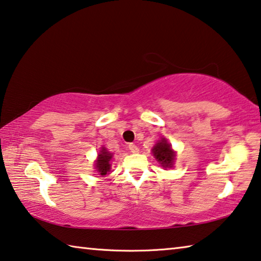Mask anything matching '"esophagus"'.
I'll use <instances>...</instances> for the list:
<instances>
[{"instance_id": "obj_1", "label": "esophagus", "mask_w": 261, "mask_h": 261, "mask_svg": "<svg viewBox=\"0 0 261 261\" xmlns=\"http://www.w3.org/2000/svg\"><path fill=\"white\" fill-rule=\"evenodd\" d=\"M129 149H130V152H132V153H138L139 152L138 146H137V145H135V144H129Z\"/></svg>"}]
</instances>
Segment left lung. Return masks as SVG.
<instances>
[{"instance_id":"1","label":"left lung","mask_w":261,"mask_h":261,"mask_svg":"<svg viewBox=\"0 0 261 261\" xmlns=\"http://www.w3.org/2000/svg\"><path fill=\"white\" fill-rule=\"evenodd\" d=\"M152 153L156 161L160 163L163 168H171L174 166L176 154L171 145L168 143L166 138H161L152 148Z\"/></svg>"}]
</instances>
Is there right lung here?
Returning a JSON list of instances; mask_svg holds the SVG:
<instances>
[{
    "label": "right lung",
    "mask_w": 261,
    "mask_h": 261,
    "mask_svg": "<svg viewBox=\"0 0 261 261\" xmlns=\"http://www.w3.org/2000/svg\"><path fill=\"white\" fill-rule=\"evenodd\" d=\"M113 159V153L107 151L106 147H101L100 153L98 154V159L95 161V169L101 176L109 174L110 171V160Z\"/></svg>",
    "instance_id": "add662e5"
}]
</instances>
